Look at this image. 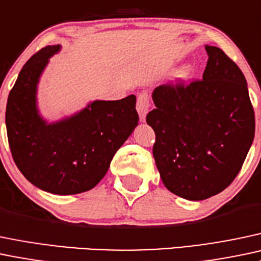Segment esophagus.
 <instances>
[{
    "mask_svg": "<svg viewBox=\"0 0 261 261\" xmlns=\"http://www.w3.org/2000/svg\"><path fill=\"white\" fill-rule=\"evenodd\" d=\"M150 108V96L146 92H142L138 96V102H136V110L139 112L140 121L144 122L146 119V114Z\"/></svg>",
    "mask_w": 261,
    "mask_h": 261,
    "instance_id": "esophagus-1",
    "label": "esophagus"
}]
</instances>
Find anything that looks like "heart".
I'll use <instances>...</instances> for the list:
<instances>
[{"label":"heart","instance_id":"obj_1","mask_svg":"<svg viewBox=\"0 0 261 261\" xmlns=\"http://www.w3.org/2000/svg\"><path fill=\"white\" fill-rule=\"evenodd\" d=\"M191 72H193V70H191L190 66H182L179 70L175 71L174 76L177 81H186L191 76Z\"/></svg>","mask_w":261,"mask_h":261}]
</instances>
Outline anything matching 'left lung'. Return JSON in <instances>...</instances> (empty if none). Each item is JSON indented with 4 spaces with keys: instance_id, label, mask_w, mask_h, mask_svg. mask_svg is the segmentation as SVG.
Here are the masks:
<instances>
[{
    "instance_id": "8db88e82",
    "label": "left lung",
    "mask_w": 261,
    "mask_h": 261,
    "mask_svg": "<svg viewBox=\"0 0 261 261\" xmlns=\"http://www.w3.org/2000/svg\"><path fill=\"white\" fill-rule=\"evenodd\" d=\"M202 80L161 85L146 116L155 131L153 159L167 190L205 200L239 174L255 135L245 76L221 48L205 46Z\"/></svg>"
}]
</instances>
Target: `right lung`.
I'll list each match as a JSON object with an SVG mask.
<instances>
[{"label":"right lung","instance_id":"right-lung-1","mask_svg":"<svg viewBox=\"0 0 261 261\" xmlns=\"http://www.w3.org/2000/svg\"><path fill=\"white\" fill-rule=\"evenodd\" d=\"M60 45L36 52L20 71L6 106L11 153L35 186L56 195L91 190L108 172L117 150L139 123L136 97L96 100L81 111L47 122L37 108V85Z\"/></svg>","mask_w":261,"mask_h":261}]
</instances>
